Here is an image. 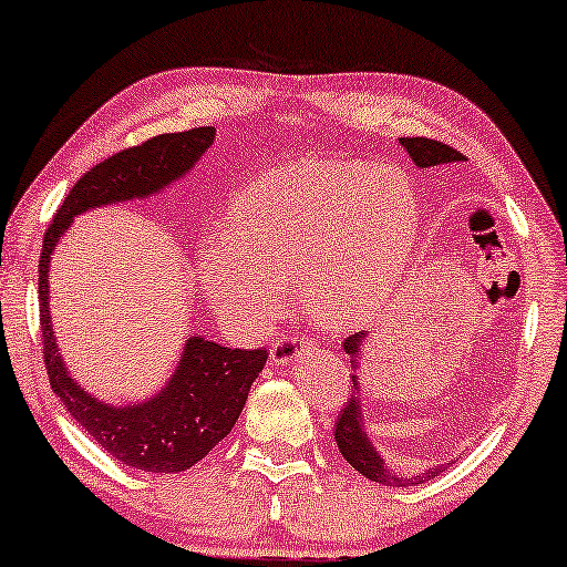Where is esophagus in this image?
I'll return each instance as SVG.
<instances>
[{
  "mask_svg": "<svg viewBox=\"0 0 567 567\" xmlns=\"http://www.w3.org/2000/svg\"><path fill=\"white\" fill-rule=\"evenodd\" d=\"M307 351V343L297 336H286L278 338L274 343V351H270V361L274 363H291L297 361L299 353Z\"/></svg>",
  "mask_w": 567,
  "mask_h": 567,
  "instance_id": "obj_1",
  "label": "esophagus"
}]
</instances>
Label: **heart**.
<instances>
[{"label": "heart", "instance_id": "1", "mask_svg": "<svg viewBox=\"0 0 567 567\" xmlns=\"http://www.w3.org/2000/svg\"><path fill=\"white\" fill-rule=\"evenodd\" d=\"M421 212L402 169L301 159L260 175L231 200L227 237L198 247L196 276L224 322L255 332L289 284L328 328H355L405 270Z\"/></svg>", "mask_w": 567, "mask_h": 567}]
</instances>
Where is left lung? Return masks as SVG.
Segmentation results:
<instances>
[{"instance_id":"1","label":"left lung","mask_w":567,"mask_h":567,"mask_svg":"<svg viewBox=\"0 0 567 567\" xmlns=\"http://www.w3.org/2000/svg\"><path fill=\"white\" fill-rule=\"evenodd\" d=\"M400 144L405 146L410 159H413L415 167L421 169L464 162V154L452 150V146L444 142H436V138H423V136L400 138ZM367 346H369L367 330L346 338L343 343V351L348 353V359H351V369H353V394L348 398V405L340 410L338 415L336 444L340 449V454L346 456V462L351 464L355 472H361L363 477H369L371 483H382L390 487H408V485L425 483V480H433L444 472V464L417 472V475H400V472L386 467L384 456L377 452L374 441L369 436L367 421H363V408H361L363 400H361V382H359V369H361V359H363V351H367Z\"/></svg>"}]
</instances>
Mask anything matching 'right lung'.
<instances>
[{
  "mask_svg": "<svg viewBox=\"0 0 567 567\" xmlns=\"http://www.w3.org/2000/svg\"><path fill=\"white\" fill-rule=\"evenodd\" d=\"M214 136V126L162 134L100 162L74 183L43 237L38 299L51 390L107 454L126 467L154 475L190 470L235 429L250 386L266 367L268 351L227 348L193 332L183 343L175 371L157 392L146 400L113 405L84 390L69 374L53 336L49 270L53 250L76 216L92 208L157 196L196 167L212 150Z\"/></svg>",
  "mask_w": 567,
  "mask_h": 567,
  "instance_id": "add662e5",
  "label": "right lung"
}]
</instances>
